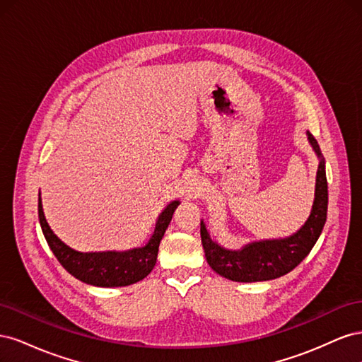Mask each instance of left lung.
Segmentation results:
<instances>
[{
	"label": "left lung",
	"instance_id": "left-lung-1",
	"mask_svg": "<svg viewBox=\"0 0 362 362\" xmlns=\"http://www.w3.org/2000/svg\"><path fill=\"white\" fill-rule=\"evenodd\" d=\"M310 145L319 158L311 213L294 234L282 238L250 242L240 249L218 245L201 221V238L206 262L218 275L235 282L270 281L287 275L310 254L319 240L327 214V181L322 151L314 136L306 131Z\"/></svg>",
	"mask_w": 362,
	"mask_h": 362
}]
</instances>
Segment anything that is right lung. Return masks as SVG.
Returning a JSON list of instances; mask_svg holds the SVG:
<instances>
[{"instance_id": "obj_1", "label": "right lung", "mask_w": 362, "mask_h": 362, "mask_svg": "<svg viewBox=\"0 0 362 362\" xmlns=\"http://www.w3.org/2000/svg\"><path fill=\"white\" fill-rule=\"evenodd\" d=\"M180 201H172L158 214L154 233L145 246L128 250H103V252H78L54 234L43 214L42 199L39 193V222L47 243L56 255L60 264L72 276L95 287H125L146 278L154 269L158 255L161 238L172 221L173 211Z\"/></svg>"}]
</instances>
